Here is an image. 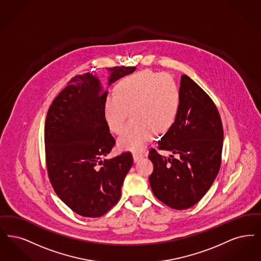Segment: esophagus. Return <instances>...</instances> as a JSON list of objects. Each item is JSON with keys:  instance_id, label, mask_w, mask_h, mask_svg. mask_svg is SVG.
I'll return each mask as SVG.
<instances>
[{"instance_id": "1", "label": "esophagus", "mask_w": 261, "mask_h": 261, "mask_svg": "<svg viewBox=\"0 0 261 261\" xmlns=\"http://www.w3.org/2000/svg\"><path fill=\"white\" fill-rule=\"evenodd\" d=\"M143 156H144V154L141 153V152H134V153H133V158H134V161H135V162H138Z\"/></svg>"}]
</instances>
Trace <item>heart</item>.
I'll return each mask as SVG.
<instances>
[{
  "label": "heart",
  "instance_id": "b5f03b06",
  "mask_svg": "<svg viewBox=\"0 0 261 261\" xmlns=\"http://www.w3.org/2000/svg\"><path fill=\"white\" fill-rule=\"evenodd\" d=\"M180 92L175 81L165 73L145 70L119 81L115 94L104 100V118L111 132L120 134L129 115L131 122L118 139L121 149L141 151L153 133H167L177 120Z\"/></svg>",
  "mask_w": 261,
  "mask_h": 261
}]
</instances>
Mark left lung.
Instances as JSON below:
<instances>
[{
    "label": "left lung",
    "instance_id": "8db88e82",
    "mask_svg": "<svg viewBox=\"0 0 261 261\" xmlns=\"http://www.w3.org/2000/svg\"><path fill=\"white\" fill-rule=\"evenodd\" d=\"M180 107L173 127L158 142L162 156L151 148L149 184L158 200L170 208L194 206L206 194L221 165L223 128L214 101L187 74L180 80Z\"/></svg>",
    "mask_w": 261,
    "mask_h": 261
}]
</instances>
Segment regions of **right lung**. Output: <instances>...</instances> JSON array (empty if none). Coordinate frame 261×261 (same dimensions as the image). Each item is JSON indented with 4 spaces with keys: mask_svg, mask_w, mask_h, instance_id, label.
<instances>
[{
    "mask_svg": "<svg viewBox=\"0 0 261 261\" xmlns=\"http://www.w3.org/2000/svg\"><path fill=\"white\" fill-rule=\"evenodd\" d=\"M136 67H115L110 84ZM97 77L76 74L50 105L44 123L45 164L57 196L77 215L102 217L121 195L133 165L130 151L104 159L115 145L104 118V100Z\"/></svg>",
    "mask_w": 261,
    "mask_h": 261,
    "instance_id": "1",
    "label": "right lung"
}]
</instances>
